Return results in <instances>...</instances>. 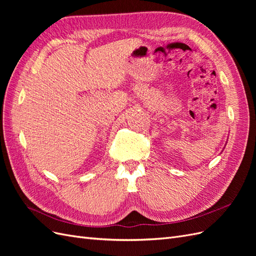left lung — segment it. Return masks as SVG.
<instances>
[{"mask_svg":"<svg viewBox=\"0 0 256 256\" xmlns=\"http://www.w3.org/2000/svg\"><path fill=\"white\" fill-rule=\"evenodd\" d=\"M226 143H228V142H226ZM223 150H224V148H223ZM222 152H223V150H222Z\"/></svg>","mask_w":256,"mask_h":256,"instance_id":"1","label":"left lung"}]
</instances>
